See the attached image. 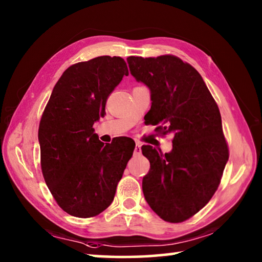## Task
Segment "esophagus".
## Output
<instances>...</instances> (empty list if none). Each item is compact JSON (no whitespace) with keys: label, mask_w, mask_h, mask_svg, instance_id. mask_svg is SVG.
Here are the masks:
<instances>
[{"label":"esophagus","mask_w":262,"mask_h":262,"mask_svg":"<svg viewBox=\"0 0 262 262\" xmlns=\"http://www.w3.org/2000/svg\"><path fill=\"white\" fill-rule=\"evenodd\" d=\"M141 154V143L136 142L135 148H134V155H140Z\"/></svg>","instance_id":"34e87169"}]
</instances>
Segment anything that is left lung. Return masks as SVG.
I'll use <instances>...</instances> for the list:
<instances>
[{"instance_id":"8db88e82","label":"left lung","mask_w":262,"mask_h":262,"mask_svg":"<svg viewBox=\"0 0 262 262\" xmlns=\"http://www.w3.org/2000/svg\"><path fill=\"white\" fill-rule=\"evenodd\" d=\"M136 81L150 91L148 124L173 135L171 151L142 146L150 170L142 180L149 206L169 223L203 209L218 189L228 161L221 112L196 69L175 56L128 57Z\"/></svg>"}]
</instances>
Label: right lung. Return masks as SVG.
I'll return each instance as SVG.
<instances>
[{
	"label": "right lung",
	"instance_id": "1",
	"mask_svg": "<svg viewBox=\"0 0 262 262\" xmlns=\"http://www.w3.org/2000/svg\"><path fill=\"white\" fill-rule=\"evenodd\" d=\"M123 76L128 69L121 57L101 56L70 66L41 115V172L57 204L73 217H94L111 205L133 156L132 139L105 144L93 128Z\"/></svg>",
	"mask_w": 262,
	"mask_h": 262
}]
</instances>
